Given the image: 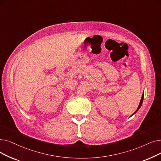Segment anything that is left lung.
Here are the masks:
<instances>
[{
  "mask_svg": "<svg viewBox=\"0 0 161 161\" xmlns=\"http://www.w3.org/2000/svg\"><path fill=\"white\" fill-rule=\"evenodd\" d=\"M143 98H144V92H143V95H142V99H141V101H140V103H139V106H138V107H137V110L135 111V113L133 114L131 116H133L134 114H135L139 110V109L140 108V107H142V103H143ZM130 116V117H131Z\"/></svg>",
  "mask_w": 161,
  "mask_h": 161,
  "instance_id": "left-lung-1",
  "label": "left lung"
}]
</instances>
